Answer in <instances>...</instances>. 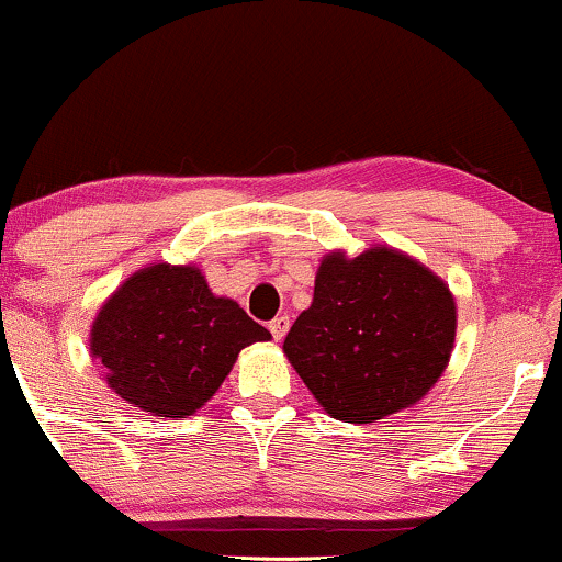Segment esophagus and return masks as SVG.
Segmentation results:
<instances>
[{
	"instance_id": "1",
	"label": "esophagus",
	"mask_w": 562,
	"mask_h": 562,
	"mask_svg": "<svg viewBox=\"0 0 562 562\" xmlns=\"http://www.w3.org/2000/svg\"><path fill=\"white\" fill-rule=\"evenodd\" d=\"M288 329H290V316L288 314L274 316V319L269 322V333H272L274 340H282V337L288 335Z\"/></svg>"
}]
</instances>
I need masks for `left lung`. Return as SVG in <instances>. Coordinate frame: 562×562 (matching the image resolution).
I'll return each mask as SVG.
<instances>
[{
	"mask_svg": "<svg viewBox=\"0 0 562 562\" xmlns=\"http://www.w3.org/2000/svg\"><path fill=\"white\" fill-rule=\"evenodd\" d=\"M456 299L395 248L324 256L314 301L285 337L288 361L337 422L371 424L422 401L448 367Z\"/></svg>",
	"mask_w": 562,
	"mask_h": 562,
	"instance_id": "left-lung-1",
	"label": "left lung"
}]
</instances>
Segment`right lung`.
Masks as SVG:
<instances>
[{
	"mask_svg": "<svg viewBox=\"0 0 562 562\" xmlns=\"http://www.w3.org/2000/svg\"><path fill=\"white\" fill-rule=\"evenodd\" d=\"M269 337L238 303L214 295L199 267L154 263L101 306L91 356L135 408L186 418L212 401L243 348Z\"/></svg>",
	"mask_w": 562,
	"mask_h": 562,
	"instance_id": "obj_1",
	"label": "right lung"
}]
</instances>
